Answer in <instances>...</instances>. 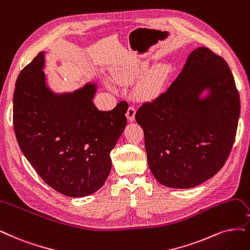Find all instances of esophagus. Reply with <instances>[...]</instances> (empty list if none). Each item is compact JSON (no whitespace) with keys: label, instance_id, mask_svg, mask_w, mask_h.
Instances as JSON below:
<instances>
[{"label":"esophagus","instance_id":"obj_1","mask_svg":"<svg viewBox=\"0 0 250 250\" xmlns=\"http://www.w3.org/2000/svg\"><path fill=\"white\" fill-rule=\"evenodd\" d=\"M126 118L130 120V122H134L135 120V115H136V109L132 106H130L127 108V111H126Z\"/></svg>","mask_w":250,"mask_h":250}]
</instances>
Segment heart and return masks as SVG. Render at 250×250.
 <instances>
[{"label":"heart","mask_w":250,"mask_h":250,"mask_svg":"<svg viewBox=\"0 0 250 250\" xmlns=\"http://www.w3.org/2000/svg\"><path fill=\"white\" fill-rule=\"evenodd\" d=\"M148 70V64L146 62H139L136 63L127 64L112 72V79L124 84V83H133L141 79ZM166 78V70L158 69L150 72L138 86V96L143 100L152 99L164 84Z\"/></svg>","instance_id":"obj_1"}]
</instances>
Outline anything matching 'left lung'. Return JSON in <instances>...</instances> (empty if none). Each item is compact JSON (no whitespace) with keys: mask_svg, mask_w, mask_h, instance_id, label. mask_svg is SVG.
Returning <instances> with one entry per match:
<instances>
[{"mask_svg":"<svg viewBox=\"0 0 250 250\" xmlns=\"http://www.w3.org/2000/svg\"><path fill=\"white\" fill-rule=\"evenodd\" d=\"M240 98L226 61L192 50L168 89L136 112L155 179L190 188L223 168L235 141Z\"/></svg>","mask_w":250,"mask_h":250,"instance_id":"8db88e82","label":"left lung"}]
</instances>
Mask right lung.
Returning a JSON list of instances; mask_svg holds the SVG:
<instances>
[{
    "label": "right lung",
    "mask_w": 250,
    "mask_h": 250,
    "mask_svg": "<svg viewBox=\"0 0 250 250\" xmlns=\"http://www.w3.org/2000/svg\"><path fill=\"white\" fill-rule=\"evenodd\" d=\"M41 51L22 69L13 95V125L26 160L53 189L72 198L99 190L110 174L114 148L126 125V103L100 111L95 81L55 92Z\"/></svg>",
    "instance_id": "add662e5"
}]
</instances>
